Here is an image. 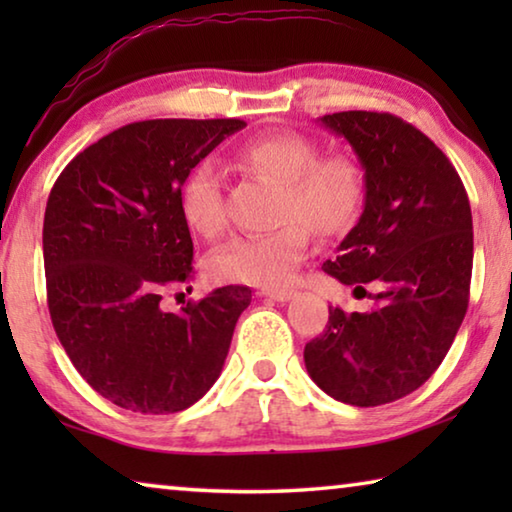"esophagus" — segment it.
I'll return each mask as SVG.
<instances>
[{"instance_id":"1","label":"esophagus","mask_w":512,"mask_h":512,"mask_svg":"<svg viewBox=\"0 0 512 512\" xmlns=\"http://www.w3.org/2000/svg\"><path fill=\"white\" fill-rule=\"evenodd\" d=\"M259 296L271 298L275 302H287V300H291L293 291L291 289H262V291H259Z\"/></svg>"}]
</instances>
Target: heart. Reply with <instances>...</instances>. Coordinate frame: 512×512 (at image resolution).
Segmentation results:
<instances>
[{
  "mask_svg": "<svg viewBox=\"0 0 512 512\" xmlns=\"http://www.w3.org/2000/svg\"><path fill=\"white\" fill-rule=\"evenodd\" d=\"M237 160L250 171L284 185L277 230L244 235L221 246L207 262L216 282L280 289L293 280L309 246V230L339 235L359 216L363 171L345 153L320 155L318 144L300 133H271L241 146ZM180 210L189 228L203 237L221 235L225 207L216 164H196L180 189Z\"/></svg>",
  "mask_w": 512,
  "mask_h": 512,
  "instance_id": "1",
  "label": "heart"
}]
</instances>
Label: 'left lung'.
<instances>
[{"mask_svg": "<svg viewBox=\"0 0 512 512\" xmlns=\"http://www.w3.org/2000/svg\"><path fill=\"white\" fill-rule=\"evenodd\" d=\"M357 153L366 185L359 223L325 273L366 291L370 311L329 307L325 332L305 345L309 377L352 406L400 400L443 363L461 327L472 280V210L454 164L418 128L388 112L320 117Z\"/></svg>", "mask_w": 512, "mask_h": 512, "instance_id": "obj_1", "label": "left lung"}]
</instances>
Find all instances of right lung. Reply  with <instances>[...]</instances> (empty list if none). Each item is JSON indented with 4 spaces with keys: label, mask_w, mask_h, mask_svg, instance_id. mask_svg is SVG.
<instances>
[{
    "label": "right lung",
    "mask_w": 512,
    "mask_h": 512,
    "mask_svg": "<svg viewBox=\"0 0 512 512\" xmlns=\"http://www.w3.org/2000/svg\"><path fill=\"white\" fill-rule=\"evenodd\" d=\"M241 119H149L81 151L51 187L42 255L60 343L81 377L126 411L189 409L210 391L248 287H221L180 311L162 296L192 280L180 189Z\"/></svg>",
    "instance_id": "add662e5"
}]
</instances>
